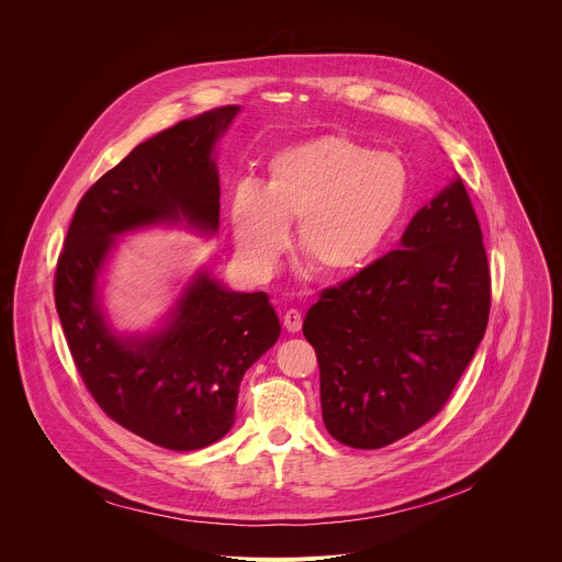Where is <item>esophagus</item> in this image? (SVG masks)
Here are the masks:
<instances>
[{"label": "esophagus", "instance_id": "1", "mask_svg": "<svg viewBox=\"0 0 562 562\" xmlns=\"http://www.w3.org/2000/svg\"><path fill=\"white\" fill-rule=\"evenodd\" d=\"M282 323H284V329L289 334H297L302 329V313L297 308H289L282 315Z\"/></svg>", "mask_w": 562, "mask_h": 562}]
</instances>
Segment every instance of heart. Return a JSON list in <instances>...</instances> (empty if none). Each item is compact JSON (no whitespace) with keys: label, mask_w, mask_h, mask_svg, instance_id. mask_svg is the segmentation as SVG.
I'll use <instances>...</instances> for the list:
<instances>
[{"label":"heart","mask_w":562,"mask_h":562,"mask_svg":"<svg viewBox=\"0 0 562 562\" xmlns=\"http://www.w3.org/2000/svg\"><path fill=\"white\" fill-rule=\"evenodd\" d=\"M409 200V171L393 153L347 135H315L278 150L260 182L228 195V226L243 267L273 269L295 222V249L325 278L362 269L386 243Z\"/></svg>","instance_id":"b5f03b06"}]
</instances>
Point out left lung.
<instances>
[{"instance_id": "obj_1", "label": "left lung", "mask_w": 562, "mask_h": 562, "mask_svg": "<svg viewBox=\"0 0 562 562\" xmlns=\"http://www.w3.org/2000/svg\"><path fill=\"white\" fill-rule=\"evenodd\" d=\"M483 231L460 176L409 222L397 251L327 289L302 334L319 364L327 431L380 449L431 420L490 317Z\"/></svg>"}]
</instances>
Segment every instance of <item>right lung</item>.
<instances>
[{
    "label": "right lung",
    "mask_w": 562,
    "mask_h": 562,
    "mask_svg": "<svg viewBox=\"0 0 562 562\" xmlns=\"http://www.w3.org/2000/svg\"><path fill=\"white\" fill-rule=\"evenodd\" d=\"M239 106H222L137 144L77 204L55 273V306L98 405L122 427L173 451L224 438L247 369L280 338L265 291H231L200 267L146 331H120L104 306L120 237L182 226L220 228L215 148Z\"/></svg>",
    "instance_id": "obj_1"
}]
</instances>
